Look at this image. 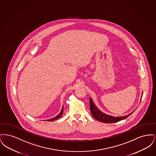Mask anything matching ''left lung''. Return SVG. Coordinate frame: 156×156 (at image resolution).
Instances as JSON below:
<instances>
[{
	"label": "left lung",
	"mask_w": 156,
	"mask_h": 156,
	"mask_svg": "<svg viewBox=\"0 0 156 156\" xmlns=\"http://www.w3.org/2000/svg\"><path fill=\"white\" fill-rule=\"evenodd\" d=\"M143 95V94H142ZM89 105H90V113L92 115V116L95 119L104 122V123H116L119 122L122 120L125 119L129 117L131 114L133 113L132 112L130 114L124 116H120V117H114L110 115H106L103 112L101 111L98 109L96 105L93 102L91 98H89Z\"/></svg>",
	"instance_id": "8db88e82"
}]
</instances>
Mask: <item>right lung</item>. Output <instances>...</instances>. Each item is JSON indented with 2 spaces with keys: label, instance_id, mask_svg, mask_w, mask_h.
Returning <instances> with one entry per match:
<instances>
[{
  "label": "right lung",
  "instance_id": "1",
  "mask_svg": "<svg viewBox=\"0 0 156 156\" xmlns=\"http://www.w3.org/2000/svg\"><path fill=\"white\" fill-rule=\"evenodd\" d=\"M63 111H64V107H62V110L61 111L60 113H59V114H58L57 116H56L55 118H53L52 119H48V120H47L49 122V121H54V120H57V119H59V118L61 117V116H62V113H63Z\"/></svg>",
  "mask_w": 156,
  "mask_h": 156
}]
</instances>
